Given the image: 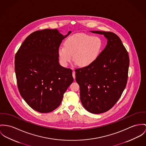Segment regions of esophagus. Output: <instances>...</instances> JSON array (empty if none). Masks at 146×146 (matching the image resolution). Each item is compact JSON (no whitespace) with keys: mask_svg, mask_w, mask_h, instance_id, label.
<instances>
[{"mask_svg":"<svg viewBox=\"0 0 146 146\" xmlns=\"http://www.w3.org/2000/svg\"><path fill=\"white\" fill-rule=\"evenodd\" d=\"M72 75H73V78L75 79V78H76V72H75L74 71H73V72H72Z\"/></svg>","mask_w":146,"mask_h":146,"instance_id":"esophagus-1","label":"esophagus"}]
</instances>
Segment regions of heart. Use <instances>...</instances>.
Here are the masks:
<instances>
[{"label": "heart", "instance_id": "obj_1", "mask_svg": "<svg viewBox=\"0 0 146 146\" xmlns=\"http://www.w3.org/2000/svg\"><path fill=\"white\" fill-rule=\"evenodd\" d=\"M103 42L100 36L78 33L69 36L64 42V46L58 49V55L63 66H67L72 59L80 67L92 64L101 54Z\"/></svg>", "mask_w": 146, "mask_h": 146}]
</instances>
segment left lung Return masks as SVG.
Segmentation results:
<instances>
[{"mask_svg":"<svg viewBox=\"0 0 146 146\" xmlns=\"http://www.w3.org/2000/svg\"><path fill=\"white\" fill-rule=\"evenodd\" d=\"M91 32L103 34L108 40L107 44L92 64L75 70L76 80L84 108L92 113L100 114L111 109L120 98L127 83L129 58L115 34Z\"/></svg>","mask_w":146,"mask_h":146,"instance_id":"1","label":"left lung"}]
</instances>
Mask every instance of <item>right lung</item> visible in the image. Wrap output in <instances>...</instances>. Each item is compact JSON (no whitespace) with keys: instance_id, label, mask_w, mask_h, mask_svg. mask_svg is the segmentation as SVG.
<instances>
[{"instance_id":"1","label":"right lung","mask_w":146,"mask_h":146,"mask_svg":"<svg viewBox=\"0 0 146 146\" xmlns=\"http://www.w3.org/2000/svg\"><path fill=\"white\" fill-rule=\"evenodd\" d=\"M63 36L56 29L37 31L28 36L15 56L18 88L34 110L50 112L60 104L73 82L72 70L59 63L58 49Z\"/></svg>"}]
</instances>
